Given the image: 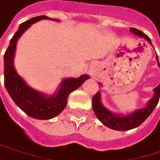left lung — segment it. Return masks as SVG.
Masks as SVG:
<instances>
[{"mask_svg": "<svg viewBox=\"0 0 160 160\" xmlns=\"http://www.w3.org/2000/svg\"><path fill=\"white\" fill-rule=\"evenodd\" d=\"M130 30L132 33L136 34L137 36L144 37V39H146L152 45L151 39L149 38L148 35H146L145 33H143L142 32H140V30L134 28H131ZM157 60L158 62V56H157ZM158 66L160 68L159 62H158ZM153 91H155V95H153V97L149 101L146 108L137 109L133 111L132 113H130L128 115L119 116V115H116L110 112L108 109H107L101 102V93L99 91L96 93V95H94L93 99H92V108H93V111L95 115L97 116V118L106 127L112 128V130H115V131L132 130V128H137L138 126L142 124L157 107L160 97V83L158 87L153 89Z\"/></svg>", "mask_w": 160, "mask_h": 160, "instance_id": "obj_1", "label": "left lung"}]
</instances>
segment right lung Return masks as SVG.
I'll return each mask as SVG.
<instances>
[{"label": "right lung", "mask_w": 160, "mask_h": 160, "mask_svg": "<svg viewBox=\"0 0 160 160\" xmlns=\"http://www.w3.org/2000/svg\"><path fill=\"white\" fill-rule=\"evenodd\" d=\"M43 19L52 20V18L47 16L32 18V19L22 23L16 33L11 38L9 46L5 51L3 57L4 86L14 102L26 114L34 119L48 120L56 117L64 109L67 104V99H68L69 94L81 86L84 81L89 78V77L87 75H82L78 78H65L62 81L60 87L56 94L47 96L29 87L23 78L18 75L13 65L17 41L33 23ZM56 21L58 20L56 19Z\"/></svg>", "instance_id": "1"}]
</instances>
